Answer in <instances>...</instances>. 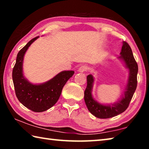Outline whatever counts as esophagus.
<instances>
[{
    "label": "esophagus",
    "instance_id": "34e87169",
    "mask_svg": "<svg viewBox=\"0 0 149 149\" xmlns=\"http://www.w3.org/2000/svg\"><path fill=\"white\" fill-rule=\"evenodd\" d=\"M88 70V67L87 66V65H81V66L79 67V68L78 69V72H85L87 71Z\"/></svg>",
    "mask_w": 149,
    "mask_h": 149
}]
</instances>
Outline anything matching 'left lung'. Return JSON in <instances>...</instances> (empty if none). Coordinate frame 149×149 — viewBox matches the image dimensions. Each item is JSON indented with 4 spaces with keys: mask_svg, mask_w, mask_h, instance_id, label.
<instances>
[{
    "mask_svg": "<svg viewBox=\"0 0 149 149\" xmlns=\"http://www.w3.org/2000/svg\"><path fill=\"white\" fill-rule=\"evenodd\" d=\"M118 58L124 62L125 66L130 70V76L127 87L125 88L124 96L122 99L113 104L104 105L97 102L93 99L91 92L94 78L91 74L87 77V85L84 92V100L89 112L95 117L104 119L116 116L124 112L129 107L131 100L136 90L137 85V75L138 65L133 56L132 49L127 42H123L120 56Z\"/></svg>",
    "mask_w": 149,
    "mask_h": 149,
    "instance_id": "1",
    "label": "left lung"
}]
</instances>
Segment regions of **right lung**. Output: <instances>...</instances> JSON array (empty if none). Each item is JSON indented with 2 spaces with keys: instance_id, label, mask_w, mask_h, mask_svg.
Segmentation results:
<instances>
[{
  "instance_id": "add662e5",
  "label": "right lung",
  "mask_w": 149,
  "mask_h": 149,
  "mask_svg": "<svg viewBox=\"0 0 149 149\" xmlns=\"http://www.w3.org/2000/svg\"><path fill=\"white\" fill-rule=\"evenodd\" d=\"M38 37L29 41L19 50L12 70V79L16 95L24 107L35 112H41L49 109L56 104L62 90L74 71H62L52 79L44 84L34 85L29 82L23 74V60L29 47Z\"/></svg>"
}]
</instances>
